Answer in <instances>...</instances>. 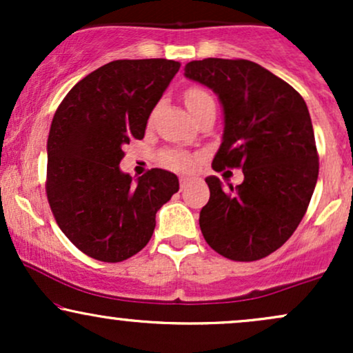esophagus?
Returning a JSON list of instances; mask_svg holds the SVG:
<instances>
[{"mask_svg": "<svg viewBox=\"0 0 353 353\" xmlns=\"http://www.w3.org/2000/svg\"><path fill=\"white\" fill-rule=\"evenodd\" d=\"M190 181H192V177H188V176H182V177H181V179H179V182H181V189H184V188H185V185H188Z\"/></svg>", "mask_w": 353, "mask_h": 353, "instance_id": "1", "label": "esophagus"}]
</instances>
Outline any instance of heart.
<instances>
[{
    "label": "heart",
    "mask_w": 353,
    "mask_h": 353,
    "mask_svg": "<svg viewBox=\"0 0 353 353\" xmlns=\"http://www.w3.org/2000/svg\"><path fill=\"white\" fill-rule=\"evenodd\" d=\"M184 103L189 111L192 112V116H196L202 108H205L208 104H214V99L205 89L189 88L188 91L184 92ZM197 159H199V157H197L196 154L176 151V149L164 151L161 154V163H163L165 168L174 169V171H190V169L197 164Z\"/></svg>",
    "instance_id": "heart-1"
}]
</instances>
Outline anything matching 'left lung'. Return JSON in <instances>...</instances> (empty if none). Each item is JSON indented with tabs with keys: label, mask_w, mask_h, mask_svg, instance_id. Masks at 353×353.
Returning <instances> with one entry per match:
<instances>
[{
	"label": "left lung",
	"mask_w": 353,
	"mask_h": 353,
	"mask_svg": "<svg viewBox=\"0 0 353 353\" xmlns=\"http://www.w3.org/2000/svg\"><path fill=\"white\" fill-rule=\"evenodd\" d=\"M185 78L212 89L224 108L214 171L242 169L244 182L209 176L201 210L205 242L230 261L252 262L282 247L305 216L319 177V154L305 101L285 81L247 59L185 64Z\"/></svg>",
	"instance_id": "1"
}]
</instances>
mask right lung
Returning <instances> with one entry per match:
<instances>
[{"label": "right lung", "instance_id": "right-lung-1", "mask_svg": "<svg viewBox=\"0 0 353 353\" xmlns=\"http://www.w3.org/2000/svg\"><path fill=\"white\" fill-rule=\"evenodd\" d=\"M171 59H117L83 78L61 101L48 137L46 196L81 252L121 262L144 249L156 212L179 190L176 174L151 169L132 184L124 144L143 139L149 114L179 71Z\"/></svg>", "mask_w": 353, "mask_h": 353}]
</instances>
